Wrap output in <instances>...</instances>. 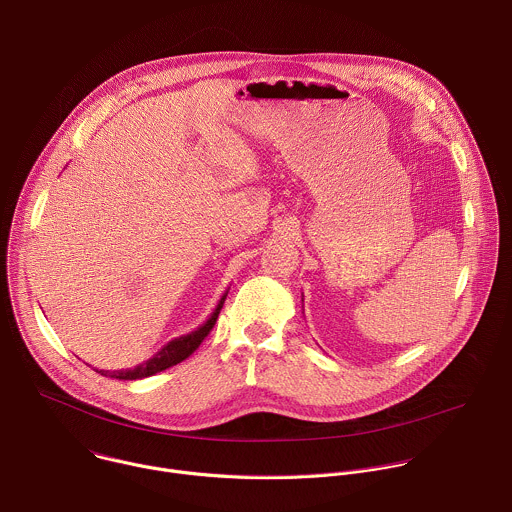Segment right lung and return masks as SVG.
I'll return each mask as SVG.
<instances>
[{
  "mask_svg": "<svg viewBox=\"0 0 512 512\" xmlns=\"http://www.w3.org/2000/svg\"><path fill=\"white\" fill-rule=\"evenodd\" d=\"M227 297V291L223 293V297L219 299L217 307L213 309V313L207 317V321L203 325H199L195 331L187 333V335H181L173 341H169L167 345H163L151 359L143 361L141 365H137L135 369H125V371H97L101 373L103 377H111V379H119V381H135V379H145V377H151L155 373H161L181 361H185L199 345L201 341L209 335V331L213 329L215 321H217V315L223 307V301Z\"/></svg>",
  "mask_w": 512,
  "mask_h": 512,
  "instance_id": "obj_1",
  "label": "right lung"
}]
</instances>
